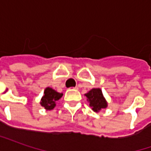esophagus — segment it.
I'll return each mask as SVG.
<instances>
[{
  "label": "esophagus",
  "instance_id": "esophagus-1",
  "mask_svg": "<svg viewBox=\"0 0 151 151\" xmlns=\"http://www.w3.org/2000/svg\"><path fill=\"white\" fill-rule=\"evenodd\" d=\"M77 89V87H70V88H69V91H72V90H76Z\"/></svg>",
  "mask_w": 151,
  "mask_h": 151
}]
</instances>
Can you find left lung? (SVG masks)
<instances>
[{
	"instance_id": "obj_1",
	"label": "left lung",
	"mask_w": 151,
	"mask_h": 151,
	"mask_svg": "<svg viewBox=\"0 0 151 151\" xmlns=\"http://www.w3.org/2000/svg\"><path fill=\"white\" fill-rule=\"evenodd\" d=\"M85 95L87 98V101L90 103L92 110L95 112H99L100 110L108 107V103L99 88L91 89L88 93L85 94Z\"/></svg>"
}]
</instances>
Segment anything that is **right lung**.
I'll use <instances>...</instances> for the list:
<instances>
[{
    "instance_id": "1",
    "label": "right lung",
    "mask_w": 151,
    "mask_h": 151,
    "mask_svg": "<svg viewBox=\"0 0 151 151\" xmlns=\"http://www.w3.org/2000/svg\"><path fill=\"white\" fill-rule=\"evenodd\" d=\"M40 104L46 110H52L56 107V102L62 97V93L56 91L51 87H47L43 92Z\"/></svg>"
}]
</instances>
